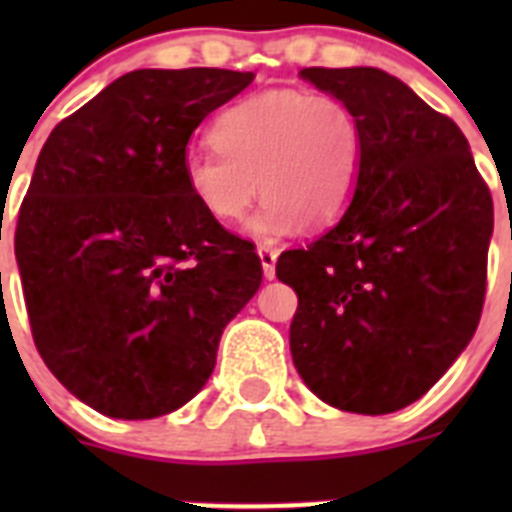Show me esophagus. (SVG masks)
<instances>
[{"mask_svg":"<svg viewBox=\"0 0 512 512\" xmlns=\"http://www.w3.org/2000/svg\"><path fill=\"white\" fill-rule=\"evenodd\" d=\"M259 259H261V269H264L266 279L277 277V259L279 251L271 246H259Z\"/></svg>","mask_w":512,"mask_h":512,"instance_id":"esophagus-1","label":"esophagus"}]
</instances>
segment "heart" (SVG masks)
Wrapping results in <instances>:
<instances>
[{"instance_id":"b5f03b06","label":"heart","mask_w":512,"mask_h":512,"mask_svg":"<svg viewBox=\"0 0 512 512\" xmlns=\"http://www.w3.org/2000/svg\"><path fill=\"white\" fill-rule=\"evenodd\" d=\"M215 151L184 156V184L215 223L241 220L266 200L248 230L277 238L328 225L346 210L361 169L359 120L341 99L271 89L233 104L212 125Z\"/></svg>"}]
</instances>
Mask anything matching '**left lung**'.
<instances>
[{
	"label": "left lung",
	"instance_id": "obj_1",
	"mask_svg": "<svg viewBox=\"0 0 512 512\" xmlns=\"http://www.w3.org/2000/svg\"><path fill=\"white\" fill-rule=\"evenodd\" d=\"M359 120L354 197L310 246L284 251L297 292V374L346 413L408 408L472 341L487 287L492 197L454 120L372 66L302 69Z\"/></svg>",
	"mask_w": 512,
	"mask_h": 512
}]
</instances>
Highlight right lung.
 Returning <instances> with one entry per match:
<instances>
[{
    "instance_id": "1",
    "label": "right lung",
    "mask_w": 512,
    "mask_h": 512,
    "mask_svg": "<svg viewBox=\"0 0 512 512\" xmlns=\"http://www.w3.org/2000/svg\"><path fill=\"white\" fill-rule=\"evenodd\" d=\"M253 74L138 69L45 140L15 256L35 346L97 413H174L215 369L225 325L261 287L253 243L189 197L187 143Z\"/></svg>"
}]
</instances>
